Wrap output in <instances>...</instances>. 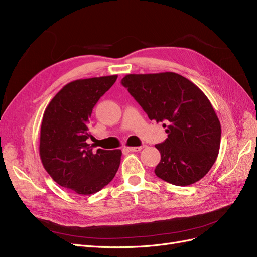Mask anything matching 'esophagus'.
Here are the masks:
<instances>
[{
  "mask_svg": "<svg viewBox=\"0 0 257 257\" xmlns=\"http://www.w3.org/2000/svg\"><path fill=\"white\" fill-rule=\"evenodd\" d=\"M143 148H144L143 146H141V147H125V149L128 151H132V152H138V151H141Z\"/></svg>",
  "mask_w": 257,
  "mask_h": 257,
  "instance_id": "obj_1",
  "label": "esophagus"
}]
</instances>
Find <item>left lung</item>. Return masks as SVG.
<instances>
[{
    "label": "left lung",
    "instance_id": "left-lung-1",
    "mask_svg": "<svg viewBox=\"0 0 257 257\" xmlns=\"http://www.w3.org/2000/svg\"><path fill=\"white\" fill-rule=\"evenodd\" d=\"M121 83L150 120L164 122L168 137L155 145L161 153L155 175L179 186L205 177L219 154L221 124L204 92L172 72L130 74Z\"/></svg>",
    "mask_w": 257,
    "mask_h": 257
}]
</instances>
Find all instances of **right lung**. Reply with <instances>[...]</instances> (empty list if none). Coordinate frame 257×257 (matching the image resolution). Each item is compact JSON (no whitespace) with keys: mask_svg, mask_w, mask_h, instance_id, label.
<instances>
[{"mask_svg":"<svg viewBox=\"0 0 257 257\" xmlns=\"http://www.w3.org/2000/svg\"><path fill=\"white\" fill-rule=\"evenodd\" d=\"M118 76L78 79L64 85L45 109L40 155L43 166L59 185L90 195L102 190L118 172L121 150H92L87 139L93 107Z\"/></svg>","mask_w":257,"mask_h":257,"instance_id":"add662e5","label":"right lung"}]
</instances>
